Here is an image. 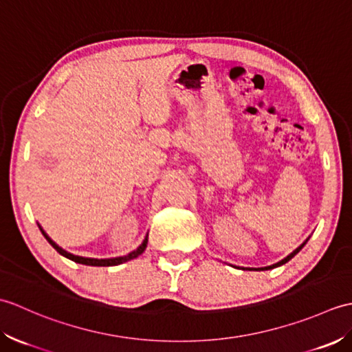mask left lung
<instances>
[{
    "label": "left lung",
    "mask_w": 352,
    "mask_h": 352,
    "mask_svg": "<svg viewBox=\"0 0 352 352\" xmlns=\"http://www.w3.org/2000/svg\"><path fill=\"white\" fill-rule=\"evenodd\" d=\"M302 246H304V243L300 246V248H296L294 252H292V254H289V256L286 257V258H283L281 261H278V263H275V265H272V266H267V267H261V269H274V267H276V266H281V265H284V263H287V261L292 258V257H295L296 256V254L298 252H300L301 251V248H302Z\"/></svg>",
    "instance_id": "left-lung-1"
}]
</instances>
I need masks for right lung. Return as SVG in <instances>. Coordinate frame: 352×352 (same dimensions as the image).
Instances as JSON below:
<instances>
[{
	"instance_id": "obj_1",
	"label": "right lung",
	"mask_w": 352,
	"mask_h": 352,
	"mask_svg": "<svg viewBox=\"0 0 352 352\" xmlns=\"http://www.w3.org/2000/svg\"><path fill=\"white\" fill-rule=\"evenodd\" d=\"M41 228V227H39ZM41 231H42V234L45 236V239H47V241L52 245V248H54L58 254H62L63 257H66V258H69V260H72V261H76V263H80V265H86V266H115V265H121V263H125V261H129V260H131V258H136L138 256H140L142 252L145 251V248H146V243H148V236L145 237V241L142 242V245L139 246L138 250H134L133 252H130L129 256H124V257H116V258H86V257H78V256H74V254H71V252H66L65 250H62L60 246H57L54 242L51 241V239L47 236V233H45V231L41 228Z\"/></svg>"
}]
</instances>
